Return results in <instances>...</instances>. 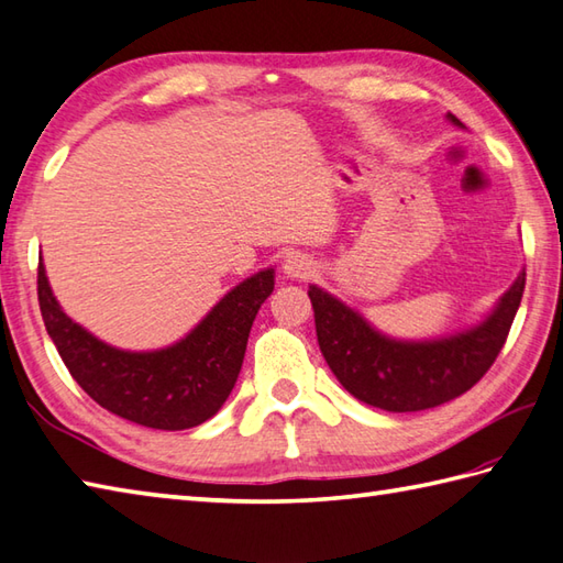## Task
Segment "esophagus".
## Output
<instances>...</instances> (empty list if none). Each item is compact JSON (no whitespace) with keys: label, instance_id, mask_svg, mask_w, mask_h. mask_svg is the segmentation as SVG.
<instances>
[{"label":"esophagus","instance_id":"obj_1","mask_svg":"<svg viewBox=\"0 0 563 563\" xmlns=\"http://www.w3.org/2000/svg\"><path fill=\"white\" fill-rule=\"evenodd\" d=\"M282 269L286 277H291V279H308L316 272V262L311 257L301 255V252H294V255L284 260Z\"/></svg>","mask_w":563,"mask_h":563}]
</instances>
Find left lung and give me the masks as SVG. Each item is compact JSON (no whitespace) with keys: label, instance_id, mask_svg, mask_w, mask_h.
I'll return each instance as SVG.
<instances>
[{"label":"left lung","instance_id":"obj_1","mask_svg":"<svg viewBox=\"0 0 563 563\" xmlns=\"http://www.w3.org/2000/svg\"><path fill=\"white\" fill-rule=\"evenodd\" d=\"M454 125L456 117L446 113ZM525 291V272L500 296L490 316L474 328L438 340H394L332 294L311 284L318 345L332 374L362 404L388 412L442 406L466 394L508 340Z\"/></svg>","mask_w":563,"mask_h":563}]
</instances>
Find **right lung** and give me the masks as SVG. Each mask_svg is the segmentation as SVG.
Instances as JSON below:
<instances>
[{"mask_svg": "<svg viewBox=\"0 0 563 563\" xmlns=\"http://www.w3.org/2000/svg\"><path fill=\"white\" fill-rule=\"evenodd\" d=\"M274 291V269L240 282L187 338L163 350L111 347L55 301L38 262V303L45 330L75 382L113 416L153 430H187L213 418L243 366L252 320Z\"/></svg>", "mask_w": 563, "mask_h": 563, "instance_id": "add662e5", "label": "right lung"}]
</instances>
